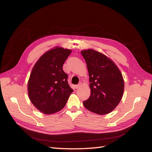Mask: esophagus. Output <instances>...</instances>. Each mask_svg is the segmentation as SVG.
I'll list each match as a JSON object with an SVG mask.
<instances>
[{"label": "esophagus", "mask_w": 152, "mask_h": 152, "mask_svg": "<svg viewBox=\"0 0 152 152\" xmlns=\"http://www.w3.org/2000/svg\"><path fill=\"white\" fill-rule=\"evenodd\" d=\"M81 86V84H77V85H76L75 86V87L76 89H78V88H79V87Z\"/></svg>", "instance_id": "obj_1"}]
</instances>
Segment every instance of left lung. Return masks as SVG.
I'll list each match as a JSON object with an SVG mask.
<instances>
[{
  "label": "left lung",
  "mask_w": 152,
  "mask_h": 152,
  "mask_svg": "<svg viewBox=\"0 0 152 152\" xmlns=\"http://www.w3.org/2000/svg\"><path fill=\"white\" fill-rule=\"evenodd\" d=\"M89 76L91 95L83 102L89 111L98 115L112 112L120 103L124 94V81L114 62L94 49L81 51Z\"/></svg>",
  "instance_id": "obj_1"
}]
</instances>
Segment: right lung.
Instances as JSON below:
<instances>
[{
  "label": "right lung",
  "instance_id": "obj_1",
  "mask_svg": "<svg viewBox=\"0 0 152 152\" xmlns=\"http://www.w3.org/2000/svg\"><path fill=\"white\" fill-rule=\"evenodd\" d=\"M70 49L56 47L45 53L36 62L28 82L29 98L44 114L62 110L73 91L68 85V75L63 66Z\"/></svg>",
  "mask_w": 152,
  "mask_h": 152
}]
</instances>
